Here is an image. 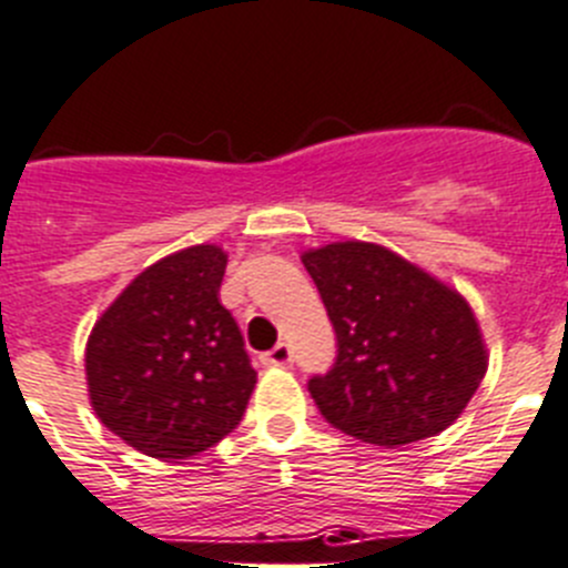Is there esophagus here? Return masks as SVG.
<instances>
[{
	"instance_id": "obj_1",
	"label": "esophagus",
	"mask_w": 568,
	"mask_h": 568,
	"mask_svg": "<svg viewBox=\"0 0 568 568\" xmlns=\"http://www.w3.org/2000/svg\"><path fill=\"white\" fill-rule=\"evenodd\" d=\"M262 361L264 366H290V363H293V348H290L287 343H278V346L270 348Z\"/></svg>"
}]
</instances>
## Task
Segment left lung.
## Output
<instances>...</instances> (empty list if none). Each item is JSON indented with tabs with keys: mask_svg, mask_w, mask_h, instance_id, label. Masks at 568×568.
Instances as JSON below:
<instances>
[{
	"mask_svg": "<svg viewBox=\"0 0 568 568\" xmlns=\"http://www.w3.org/2000/svg\"><path fill=\"white\" fill-rule=\"evenodd\" d=\"M301 262L337 335L332 372L310 379L326 423L379 447L454 425L487 374L465 295L374 242H332Z\"/></svg>",
	"mask_w": 568,
	"mask_h": 568,
	"instance_id": "left-lung-1",
	"label": "left lung"
}]
</instances>
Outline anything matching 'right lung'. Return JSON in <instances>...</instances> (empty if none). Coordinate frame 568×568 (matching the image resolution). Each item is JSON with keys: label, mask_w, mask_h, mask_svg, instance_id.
I'll return each instance as SVG.
<instances>
[{"label": "right lung", "mask_w": 568, "mask_h": 568, "mask_svg": "<svg viewBox=\"0 0 568 568\" xmlns=\"http://www.w3.org/2000/svg\"><path fill=\"white\" fill-rule=\"evenodd\" d=\"M227 253L176 250L132 278L87 341L98 419L154 459H189L231 434L256 388L242 332L222 306Z\"/></svg>", "instance_id": "obj_1"}]
</instances>
